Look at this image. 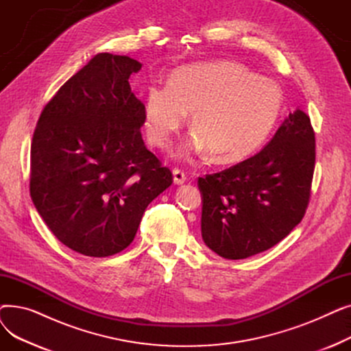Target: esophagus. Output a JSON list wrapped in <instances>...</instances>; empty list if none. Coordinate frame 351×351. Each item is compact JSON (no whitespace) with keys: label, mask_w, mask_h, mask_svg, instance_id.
<instances>
[{"label":"esophagus","mask_w":351,"mask_h":351,"mask_svg":"<svg viewBox=\"0 0 351 351\" xmlns=\"http://www.w3.org/2000/svg\"><path fill=\"white\" fill-rule=\"evenodd\" d=\"M172 173H173V183H175V185H182V183H185V180H186L185 172L175 168Z\"/></svg>","instance_id":"obj_1"}]
</instances>
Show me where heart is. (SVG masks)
Instances as JSON below:
<instances>
[{
	"mask_svg": "<svg viewBox=\"0 0 351 351\" xmlns=\"http://www.w3.org/2000/svg\"><path fill=\"white\" fill-rule=\"evenodd\" d=\"M282 109L283 90L274 80L217 61L179 68L168 85L147 86L143 125L149 142L165 147L192 112L195 132L180 154H212L217 163H236L267 141Z\"/></svg>",
	"mask_w": 351,
	"mask_h": 351,
	"instance_id": "b5f03b06",
	"label": "heart"
}]
</instances>
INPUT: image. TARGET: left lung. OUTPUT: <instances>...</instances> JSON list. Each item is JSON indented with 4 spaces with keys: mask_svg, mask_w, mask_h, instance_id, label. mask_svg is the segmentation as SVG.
<instances>
[{
    "mask_svg": "<svg viewBox=\"0 0 351 351\" xmlns=\"http://www.w3.org/2000/svg\"><path fill=\"white\" fill-rule=\"evenodd\" d=\"M315 162V131L296 109L259 154L199 178L206 246L239 261L278 245L306 213Z\"/></svg>",
    "mask_w": 351,
    "mask_h": 351,
    "instance_id": "1",
    "label": "left lung"
}]
</instances>
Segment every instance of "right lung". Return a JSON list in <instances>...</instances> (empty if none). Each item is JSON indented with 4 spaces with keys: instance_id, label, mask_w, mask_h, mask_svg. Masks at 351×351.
I'll list each match as a JSON object with an SVG mask.
<instances>
[{
    "instance_id": "add662e5",
    "label": "right lung",
    "mask_w": 351,
    "mask_h": 351,
    "mask_svg": "<svg viewBox=\"0 0 351 351\" xmlns=\"http://www.w3.org/2000/svg\"><path fill=\"white\" fill-rule=\"evenodd\" d=\"M141 68L95 55L45 105L32 136L31 199L55 237L85 256L131 245L147 205L173 182L142 139L143 104L129 85Z\"/></svg>"
}]
</instances>
